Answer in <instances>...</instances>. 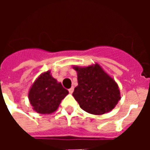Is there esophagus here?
<instances>
[{"label": "esophagus", "instance_id": "1", "mask_svg": "<svg viewBox=\"0 0 150 150\" xmlns=\"http://www.w3.org/2000/svg\"><path fill=\"white\" fill-rule=\"evenodd\" d=\"M68 91H69V92H70V93L71 94V93H73V91H74V88H73V87H71V88L69 89Z\"/></svg>", "mask_w": 150, "mask_h": 150}]
</instances>
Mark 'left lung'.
I'll use <instances>...</instances> for the list:
<instances>
[{
    "mask_svg": "<svg viewBox=\"0 0 150 150\" xmlns=\"http://www.w3.org/2000/svg\"><path fill=\"white\" fill-rule=\"evenodd\" d=\"M77 72L78 86L73 96L83 110L93 115L110 112L120 100L116 82L98 63L88 67L73 66Z\"/></svg>",
    "mask_w": 150,
    "mask_h": 150,
    "instance_id": "1",
    "label": "left lung"
}]
</instances>
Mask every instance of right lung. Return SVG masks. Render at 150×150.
Instances as JSON below:
<instances>
[{
	"instance_id": "right-lung-1",
	"label": "right lung",
	"mask_w": 150,
	"mask_h": 150,
	"mask_svg": "<svg viewBox=\"0 0 150 150\" xmlns=\"http://www.w3.org/2000/svg\"><path fill=\"white\" fill-rule=\"evenodd\" d=\"M68 91L61 83L53 78L50 71L43 72L36 79L29 90V100L36 112L50 114L55 112Z\"/></svg>"
}]
</instances>
